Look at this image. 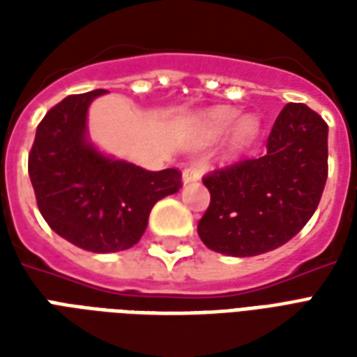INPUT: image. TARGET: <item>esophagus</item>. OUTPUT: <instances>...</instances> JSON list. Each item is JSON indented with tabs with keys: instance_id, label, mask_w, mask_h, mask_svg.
<instances>
[{
	"instance_id": "34e87169",
	"label": "esophagus",
	"mask_w": 357,
	"mask_h": 357,
	"mask_svg": "<svg viewBox=\"0 0 357 357\" xmlns=\"http://www.w3.org/2000/svg\"><path fill=\"white\" fill-rule=\"evenodd\" d=\"M201 176H202L201 170H197V168H185V170L181 172V181H183V185H187V183L199 181Z\"/></svg>"
}]
</instances>
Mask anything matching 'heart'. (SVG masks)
<instances>
[{"label": "heart", "instance_id": "b5f03b06", "mask_svg": "<svg viewBox=\"0 0 357 357\" xmlns=\"http://www.w3.org/2000/svg\"><path fill=\"white\" fill-rule=\"evenodd\" d=\"M240 120L237 121L236 118ZM231 130V141L233 145L237 149L247 147L248 143H252L258 135V118L252 116V114H243L239 116V110L235 107H220V109H214L212 112H208V116L204 120V128H202V133L208 141L220 139L224 137L225 133Z\"/></svg>", "mask_w": 357, "mask_h": 357}]
</instances>
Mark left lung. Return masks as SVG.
<instances>
[{"instance_id": "left-lung-1", "label": "left lung", "mask_w": 357, "mask_h": 357, "mask_svg": "<svg viewBox=\"0 0 357 357\" xmlns=\"http://www.w3.org/2000/svg\"><path fill=\"white\" fill-rule=\"evenodd\" d=\"M327 133L317 112L289 102L279 112L266 155L202 179L210 206L199 237L214 252L247 258L275 250L314 216L327 181Z\"/></svg>"}]
</instances>
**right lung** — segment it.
<instances>
[{
    "instance_id": "obj_1",
    "label": "right lung",
    "mask_w": 357,
    "mask_h": 357,
    "mask_svg": "<svg viewBox=\"0 0 357 357\" xmlns=\"http://www.w3.org/2000/svg\"><path fill=\"white\" fill-rule=\"evenodd\" d=\"M105 89L68 95L43 116L28 156L38 208L76 247L107 255L137 245L156 202L178 193L176 168L147 172L101 153L88 137V109Z\"/></svg>"
}]
</instances>
